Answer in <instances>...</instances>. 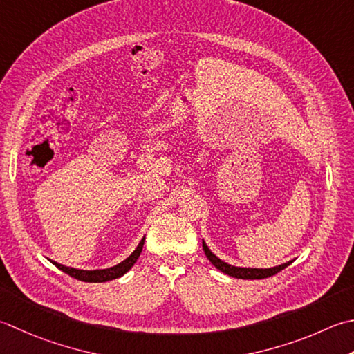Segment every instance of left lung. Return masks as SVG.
<instances>
[{
  "mask_svg": "<svg viewBox=\"0 0 354 354\" xmlns=\"http://www.w3.org/2000/svg\"><path fill=\"white\" fill-rule=\"evenodd\" d=\"M203 248H204V253L207 256V259H209L214 267L221 270L223 273H225L228 276H233V278H238V279H264V278H270V276L279 273L281 270H283V268L292 264V261H290V262H286V264L273 267V268H241V267H233L230 264H227V262L221 261L219 258H216V256H214L209 250V247L205 245V242H203Z\"/></svg>",
  "mask_w": 354,
  "mask_h": 354,
  "instance_id": "obj_1",
  "label": "left lung"
}]
</instances>
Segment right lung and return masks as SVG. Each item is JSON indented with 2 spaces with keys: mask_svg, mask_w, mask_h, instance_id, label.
<instances>
[{
  "mask_svg": "<svg viewBox=\"0 0 354 354\" xmlns=\"http://www.w3.org/2000/svg\"><path fill=\"white\" fill-rule=\"evenodd\" d=\"M144 239L140 242V245L136 247V250L131 253L126 261H122L121 264H118L115 267H110L106 270H76L72 267H66V266H61L58 262H53L55 266H57L62 272L67 273L68 276H72V278L78 279V281H84V282H106L110 279H116L120 278V276L126 274L129 270L133 267V264L136 262V259L140 258V254L142 252V245H144Z\"/></svg>",
  "mask_w": 354,
  "mask_h": 354,
  "instance_id": "1",
  "label": "right lung"
}]
</instances>
